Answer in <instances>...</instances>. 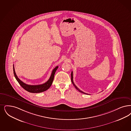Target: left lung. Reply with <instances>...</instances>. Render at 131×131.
<instances>
[{
  "label": "left lung",
  "instance_id": "1",
  "mask_svg": "<svg viewBox=\"0 0 131 131\" xmlns=\"http://www.w3.org/2000/svg\"><path fill=\"white\" fill-rule=\"evenodd\" d=\"M73 72H72V73H71V81H72V83L73 84V86H74V87L76 88V89H77L78 91H79V92H80V93H83V94H87V93H84L83 92H82V91H81L80 90H79V89L76 86V85L74 84V82H73Z\"/></svg>",
  "mask_w": 131,
  "mask_h": 131
}]
</instances>
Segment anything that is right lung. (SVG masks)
<instances>
[{
  "mask_svg": "<svg viewBox=\"0 0 131 131\" xmlns=\"http://www.w3.org/2000/svg\"><path fill=\"white\" fill-rule=\"evenodd\" d=\"M58 66H57L56 67H55L53 69L51 75V77L46 82H45V83H43V84L37 85H28V84H27L23 82L21 80L19 79V78H18L17 76L16 75V72H15V70L14 65H13V71H14V75L16 78V80L17 81V82L19 83V84L20 85V86L23 89H25V90H26L27 91H28L30 93H41V92L46 91L51 87V85L52 84V81L53 80L54 74H55L57 70L58 69Z\"/></svg>",
  "mask_w": 131,
  "mask_h": 131,
  "instance_id": "1",
  "label": "right lung"
}]
</instances>
